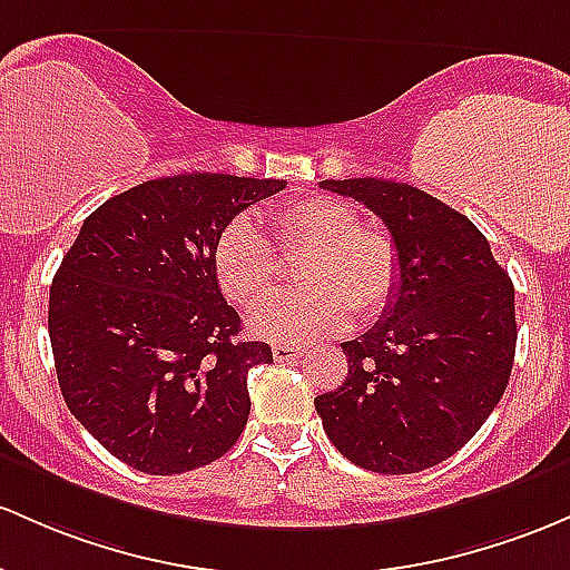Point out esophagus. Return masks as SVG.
Returning a JSON list of instances; mask_svg holds the SVG:
<instances>
[{
  "label": "esophagus",
  "instance_id": "34e87169",
  "mask_svg": "<svg viewBox=\"0 0 570 570\" xmlns=\"http://www.w3.org/2000/svg\"><path fill=\"white\" fill-rule=\"evenodd\" d=\"M273 356H275V362H295L299 356V348L289 346V343H275Z\"/></svg>",
  "mask_w": 570,
  "mask_h": 570
}]
</instances>
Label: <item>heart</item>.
<instances>
[{"label":"heart","mask_w":570,"mask_h":570,"mask_svg":"<svg viewBox=\"0 0 570 570\" xmlns=\"http://www.w3.org/2000/svg\"><path fill=\"white\" fill-rule=\"evenodd\" d=\"M284 256L308 254L297 281L303 289L252 316L256 335L305 343L335 335L390 308L400 286V252L381 227H362L354 205L335 197H305L271 216ZM210 265L218 289L240 308L265 303L278 286V256L259 224L235 216L214 243Z\"/></svg>","instance_id":"b5f03b06"}]
</instances>
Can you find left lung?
I'll list each match as a JSON object with an SVG mask.
<instances>
[{
	"label": "left lung",
	"instance_id": "obj_1",
	"mask_svg": "<svg viewBox=\"0 0 570 570\" xmlns=\"http://www.w3.org/2000/svg\"><path fill=\"white\" fill-rule=\"evenodd\" d=\"M390 229L397 295L365 335L341 343L348 376L314 400L354 465L419 473L458 454L495 411L517 348L514 284L476 224L433 194L384 178L322 180Z\"/></svg>",
	"mask_w": 570,
	"mask_h": 570
}]
</instances>
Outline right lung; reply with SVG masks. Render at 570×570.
Instances as JSON below:
<instances>
[{
  "instance_id": "obj_1",
  "label": "right lung",
  "mask_w": 570,
  "mask_h": 570,
  "mask_svg": "<svg viewBox=\"0 0 570 570\" xmlns=\"http://www.w3.org/2000/svg\"><path fill=\"white\" fill-rule=\"evenodd\" d=\"M286 180L184 173L116 194L86 218L51 284L48 333L67 409L129 468L173 476L227 454L252 411L243 341L214 243Z\"/></svg>"
}]
</instances>
